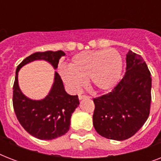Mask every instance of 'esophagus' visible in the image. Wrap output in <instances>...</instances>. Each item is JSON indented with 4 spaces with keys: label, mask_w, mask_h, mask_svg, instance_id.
Here are the masks:
<instances>
[{
    "label": "esophagus",
    "mask_w": 161,
    "mask_h": 161,
    "mask_svg": "<svg viewBox=\"0 0 161 161\" xmlns=\"http://www.w3.org/2000/svg\"><path fill=\"white\" fill-rule=\"evenodd\" d=\"M89 98V97H88V95H79L78 96V98H79V99H83V98Z\"/></svg>",
    "instance_id": "obj_1"
}]
</instances>
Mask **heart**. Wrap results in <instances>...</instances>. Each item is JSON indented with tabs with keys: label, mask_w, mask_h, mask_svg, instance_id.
Instances as JSON below:
<instances>
[{
	"label": "heart",
	"mask_w": 161,
	"mask_h": 161,
	"mask_svg": "<svg viewBox=\"0 0 161 161\" xmlns=\"http://www.w3.org/2000/svg\"><path fill=\"white\" fill-rule=\"evenodd\" d=\"M70 68L59 69L63 81L78 92L88 79L93 88L100 91L112 89L119 79L122 58L114 49L82 52L72 58Z\"/></svg>",
	"instance_id": "1"
}]
</instances>
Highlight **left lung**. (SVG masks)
Segmentation results:
<instances>
[{
  "label": "left lung",
  "instance_id": "obj_1",
  "mask_svg": "<svg viewBox=\"0 0 161 161\" xmlns=\"http://www.w3.org/2000/svg\"><path fill=\"white\" fill-rule=\"evenodd\" d=\"M93 102V126L98 135L125 140L136 134L149 117L151 102L150 72L142 57L128 52L124 78Z\"/></svg>",
  "mask_w": 161,
  "mask_h": 161
}]
</instances>
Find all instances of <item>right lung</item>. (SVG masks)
Masks as SVG:
<instances>
[{
    "label": "right lung",
    "instance_id": "add662e5",
    "mask_svg": "<svg viewBox=\"0 0 161 161\" xmlns=\"http://www.w3.org/2000/svg\"><path fill=\"white\" fill-rule=\"evenodd\" d=\"M63 51L38 52L26 58L16 68L13 85V108L24 130L39 140H50L68 132L71 116L79 104L78 95H70L64 89L60 75L55 72L54 83L48 95L42 100H32L21 93L18 85V71L35 60H45L58 68Z\"/></svg>",
    "mask_w": 161,
    "mask_h": 161
}]
</instances>
